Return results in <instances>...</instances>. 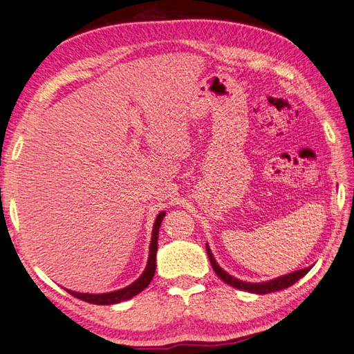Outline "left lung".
Returning a JSON list of instances; mask_svg holds the SVG:
<instances>
[{
    "label": "left lung",
    "mask_w": 354,
    "mask_h": 354,
    "mask_svg": "<svg viewBox=\"0 0 354 354\" xmlns=\"http://www.w3.org/2000/svg\"><path fill=\"white\" fill-rule=\"evenodd\" d=\"M207 248V254H209V259L212 262V267L214 270V273H216L221 279H223L228 286H232L238 290H242V292H248V293H256V295H267V293H272V292H279V290L287 288L290 286H293L295 282L299 281L301 278H304L308 272L311 267L307 268H301V270H296L293 273H288V274H282L279 278H274V279H270V281H264V282H247V281H241L238 278H234V276L228 274L224 268H221V266L214 259V256L210 250L209 244L205 245Z\"/></svg>",
    "instance_id": "8db88e82"
}]
</instances>
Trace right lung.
I'll return each instance as SVG.
<instances>
[{
    "mask_svg": "<svg viewBox=\"0 0 354 354\" xmlns=\"http://www.w3.org/2000/svg\"><path fill=\"white\" fill-rule=\"evenodd\" d=\"M164 216H165V212H161L155 219L153 230H151V241H150L147 266H145L142 274L135 282H131L130 286H127V287L115 290V292H109V293H80V292H73V290L64 288L66 292L71 293L75 297H78V299H81V301L96 304V306H113V304L129 301L133 296L140 295L142 290L149 286L151 279H153V276H155L156 252H158V233H159V227H161Z\"/></svg>",
    "mask_w": 354,
    "mask_h": 354,
    "instance_id": "obj_1",
    "label": "right lung"
}]
</instances>
